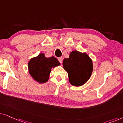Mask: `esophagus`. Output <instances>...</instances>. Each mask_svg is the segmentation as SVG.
I'll list each match as a JSON object with an SVG mask.
<instances>
[{
  "label": "esophagus",
  "instance_id": "esophagus-1",
  "mask_svg": "<svg viewBox=\"0 0 123 123\" xmlns=\"http://www.w3.org/2000/svg\"><path fill=\"white\" fill-rule=\"evenodd\" d=\"M58 61H59V62H60L61 63H62L63 58H62V57H59V58H58Z\"/></svg>",
  "mask_w": 123,
  "mask_h": 123
}]
</instances>
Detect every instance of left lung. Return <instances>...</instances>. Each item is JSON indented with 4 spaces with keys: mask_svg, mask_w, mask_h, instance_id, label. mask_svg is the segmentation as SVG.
Masks as SVG:
<instances>
[{
    "mask_svg": "<svg viewBox=\"0 0 123 123\" xmlns=\"http://www.w3.org/2000/svg\"><path fill=\"white\" fill-rule=\"evenodd\" d=\"M63 67L68 72L70 84L74 86H81L87 81L93 71L91 59L86 53L74 50L69 58L63 61Z\"/></svg>",
    "mask_w": 123,
    "mask_h": 123,
    "instance_id": "1",
    "label": "left lung"
}]
</instances>
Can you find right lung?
<instances>
[{
  "label": "right lung",
  "mask_w": 123,
  "mask_h": 123,
  "mask_svg": "<svg viewBox=\"0 0 123 123\" xmlns=\"http://www.w3.org/2000/svg\"><path fill=\"white\" fill-rule=\"evenodd\" d=\"M59 65L60 63L54 56L47 58L41 53L29 62V73L37 82L44 83L48 81L51 68Z\"/></svg>",
  "instance_id": "right-lung-1"
}]
</instances>
